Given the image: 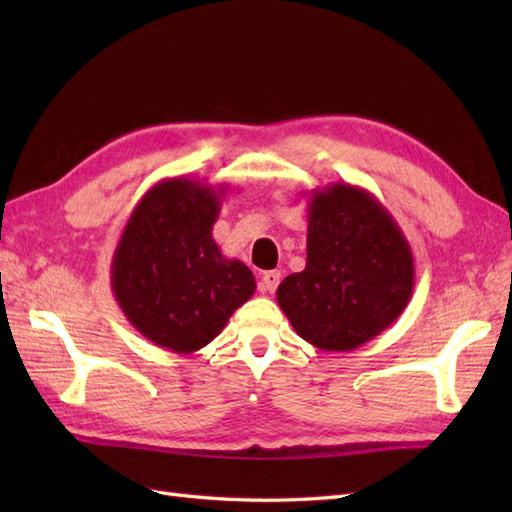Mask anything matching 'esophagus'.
I'll list each match as a JSON object with an SVG mask.
<instances>
[{
	"instance_id": "34e87169",
	"label": "esophagus",
	"mask_w": 512,
	"mask_h": 512,
	"mask_svg": "<svg viewBox=\"0 0 512 512\" xmlns=\"http://www.w3.org/2000/svg\"><path fill=\"white\" fill-rule=\"evenodd\" d=\"M279 281H281L279 270H268V273L262 275V281H259V288H262V292H268V295H273V292L279 286Z\"/></svg>"
}]
</instances>
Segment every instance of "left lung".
I'll return each mask as SVG.
<instances>
[{"instance_id": "left-lung-1", "label": "left lung", "mask_w": 512, "mask_h": 512, "mask_svg": "<svg viewBox=\"0 0 512 512\" xmlns=\"http://www.w3.org/2000/svg\"><path fill=\"white\" fill-rule=\"evenodd\" d=\"M413 253L372 193L347 182L308 198L306 268L281 281L277 303L303 341L352 352L385 332L413 292Z\"/></svg>"}]
</instances>
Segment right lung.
I'll list each match as a JSON object with an SVG mask.
<instances>
[{
  "label": "right lung",
  "mask_w": 512,
  "mask_h": 512,
  "mask_svg": "<svg viewBox=\"0 0 512 512\" xmlns=\"http://www.w3.org/2000/svg\"><path fill=\"white\" fill-rule=\"evenodd\" d=\"M226 191L184 176L160 180L136 204L114 250L118 308L147 341L173 354L209 345L257 286L211 233Z\"/></svg>",
  "instance_id": "1"
}]
</instances>
